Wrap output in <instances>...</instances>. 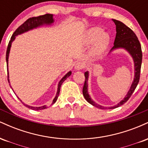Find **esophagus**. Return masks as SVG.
<instances>
[{"label": "esophagus", "instance_id": "esophagus-1", "mask_svg": "<svg viewBox=\"0 0 148 148\" xmlns=\"http://www.w3.org/2000/svg\"><path fill=\"white\" fill-rule=\"evenodd\" d=\"M84 67H85V64L84 62H76L75 66H74V68H75V69H76V70H81V69H84Z\"/></svg>", "mask_w": 148, "mask_h": 148}]
</instances>
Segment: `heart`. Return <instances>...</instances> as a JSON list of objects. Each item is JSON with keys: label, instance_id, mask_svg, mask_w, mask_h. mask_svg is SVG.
Returning <instances> with one entry per match:
<instances>
[{"label": "heart", "instance_id": "obj_1", "mask_svg": "<svg viewBox=\"0 0 148 148\" xmlns=\"http://www.w3.org/2000/svg\"><path fill=\"white\" fill-rule=\"evenodd\" d=\"M110 36L108 33L103 32L101 28L98 27L92 28L88 31L86 37L87 45L94 43L90 53L92 56H99L106 51L110 43Z\"/></svg>", "mask_w": 148, "mask_h": 148}]
</instances>
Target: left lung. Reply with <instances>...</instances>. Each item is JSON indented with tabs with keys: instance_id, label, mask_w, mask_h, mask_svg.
<instances>
[{
	"instance_id": "left-lung-1",
	"label": "left lung",
	"mask_w": 148,
	"mask_h": 148,
	"mask_svg": "<svg viewBox=\"0 0 148 148\" xmlns=\"http://www.w3.org/2000/svg\"><path fill=\"white\" fill-rule=\"evenodd\" d=\"M113 22L116 25V36L114 41V46L110 52L112 51L115 50L117 49H125L127 51L130 53V54L133 58L134 62V79L133 82H132V86H131L130 90L127 92V95L118 104L115 105L111 107H104L101 106V105L97 104L95 101H93L90 98L88 92V72H85V83L83 88V95L85 99L88 103H90L92 106L97 107V108H100V109H111V108H115L120 106L121 105L126 103L127 100L130 98L132 95L135 90L137 85L139 82L140 79V68H141L142 63V51L141 46H140V42L138 37H136V34L131 28L127 27L126 25L124 24L123 22L118 21V20L113 19Z\"/></svg>"
}]
</instances>
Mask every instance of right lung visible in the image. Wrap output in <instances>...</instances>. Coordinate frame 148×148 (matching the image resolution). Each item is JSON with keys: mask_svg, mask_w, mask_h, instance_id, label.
Instances as JSON below:
<instances>
[{"mask_svg": "<svg viewBox=\"0 0 148 148\" xmlns=\"http://www.w3.org/2000/svg\"><path fill=\"white\" fill-rule=\"evenodd\" d=\"M54 20L53 18V14H46L45 15H42V16H36V17H32L28 18V20H26L23 24L20 25L19 27L15 30V32L13 33L12 36L11 37V39H10L9 44H8V49H7V51H6V62H7V70H8V82L10 83V80H9V73H8V58H9V53H10V48H11V45H12V42L16 38V36H17L18 35H20V34H22L25 32L28 31V30L33 29V28H37V27L40 26V25H50L51 23H53ZM72 74V72H69L67 74H66L62 79L60 80V82H59L58 85V90H57V93L56 95L55 98H54L53 100V103H54L56 101V100L58 99V97L59 96V93H60V87L61 85H62V83L65 81L67 77H69V76ZM11 87V86H10ZM18 99L19 98L18 97ZM20 101H21V100L19 99ZM22 102V101H21ZM23 105L25 106L28 107V108H30L32 110H42V109H45V108H47V106H40V107H33V106H28V105L25 104L24 103L22 102Z\"/></svg>", "mask_w": 148, "mask_h": 148, "instance_id": "1", "label": "right lung"}]
</instances>
